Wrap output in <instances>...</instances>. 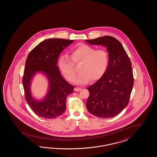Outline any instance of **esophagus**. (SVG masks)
<instances>
[{"label": "esophagus", "mask_w": 157, "mask_h": 157, "mask_svg": "<svg viewBox=\"0 0 157 157\" xmlns=\"http://www.w3.org/2000/svg\"><path fill=\"white\" fill-rule=\"evenodd\" d=\"M74 90H75V91H79V90H81V88L76 87V88H75Z\"/></svg>", "instance_id": "34e87169"}]
</instances>
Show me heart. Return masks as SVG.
<instances>
[{
	"instance_id": "obj_1",
	"label": "heart",
	"mask_w": 157,
	"mask_h": 157,
	"mask_svg": "<svg viewBox=\"0 0 157 157\" xmlns=\"http://www.w3.org/2000/svg\"><path fill=\"white\" fill-rule=\"evenodd\" d=\"M109 58L105 49L96 50L94 48L80 44L70 51L69 55H62L58 60L60 71L68 81H72L75 74L74 65L80 63L78 71L80 73L73 79L77 85L87 83L91 79L97 81L101 78L107 71Z\"/></svg>"
}]
</instances>
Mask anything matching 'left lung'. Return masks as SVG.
Listing matches in <instances>:
<instances>
[{"instance_id":"left-lung-1","label":"left lung","mask_w":157,"mask_h":157,"mask_svg":"<svg viewBox=\"0 0 157 157\" xmlns=\"http://www.w3.org/2000/svg\"><path fill=\"white\" fill-rule=\"evenodd\" d=\"M90 45L106 48L109 62L104 75L88 90L86 108L91 114L102 118H112L127 106L134 85L131 62L122 45L116 38L105 36L85 40Z\"/></svg>"}]
</instances>
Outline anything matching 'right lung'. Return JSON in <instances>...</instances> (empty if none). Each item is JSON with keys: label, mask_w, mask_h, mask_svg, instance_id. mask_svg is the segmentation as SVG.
I'll return each instance as SVG.
<instances>
[{"label": "right lung", "mask_w": 157, "mask_h": 157, "mask_svg": "<svg viewBox=\"0 0 157 157\" xmlns=\"http://www.w3.org/2000/svg\"><path fill=\"white\" fill-rule=\"evenodd\" d=\"M74 41L59 38L46 39L35 47L27 57L22 79L25 99L38 117L55 118L66 110L67 98L73 92L74 86L63 79L57 62L60 53ZM38 73L45 75L48 81L47 93L39 100L33 97L30 89L32 79Z\"/></svg>", "instance_id": "obj_1"}]
</instances>
